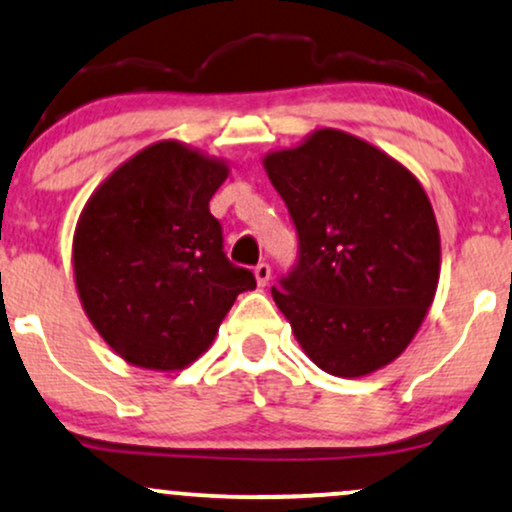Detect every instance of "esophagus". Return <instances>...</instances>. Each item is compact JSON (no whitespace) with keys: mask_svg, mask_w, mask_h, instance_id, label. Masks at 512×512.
I'll list each match as a JSON object with an SVG mask.
<instances>
[{"mask_svg":"<svg viewBox=\"0 0 512 512\" xmlns=\"http://www.w3.org/2000/svg\"><path fill=\"white\" fill-rule=\"evenodd\" d=\"M255 279H257V283H260V286H267L269 279H272V267H269L267 262L257 264V267H255Z\"/></svg>","mask_w":512,"mask_h":512,"instance_id":"34e87169","label":"esophagus"}]
</instances>
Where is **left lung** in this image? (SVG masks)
<instances>
[{
    "label": "left lung",
    "instance_id": "1",
    "mask_svg": "<svg viewBox=\"0 0 512 512\" xmlns=\"http://www.w3.org/2000/svg\"><path fill=\"white\" fill-rule=\"evenodd\" d=\"M298 231V260L272 288L310 360L365 377L403 353L439 283V226L415 176L334 128L264 157Z\"/></svg>",
    "mask_w": 512,
    "mask_h": 512
}]
</instances>
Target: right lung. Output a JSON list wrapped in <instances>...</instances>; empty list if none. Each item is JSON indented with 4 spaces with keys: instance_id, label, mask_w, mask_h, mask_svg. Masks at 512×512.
<instances>
[{
    "instance_id": "1",
    "label": "right lung",
    "mask_w": 512,
    "mask_h": 512,
    "mask_svg": "<svg viewBox=\"0 0 512 512\" xmlns=\"http://www.w3.org/2000/svg\"><path fill=\"white\" fill-rule=\"evenodd\" d=\"M224 162L164 140L121 164L90 197L73 236L85 315L131 365L183 369L217 336L238 293L257 286L224 252L209 200Z\"/></svg>"
}]
</instances>
